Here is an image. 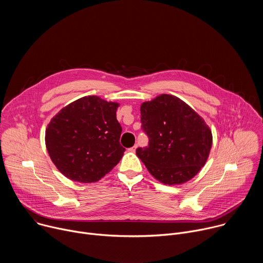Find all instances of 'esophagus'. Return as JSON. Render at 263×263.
Here are the masks:
<instances>
[{
    "instance_id": "esophagus-1",
    "label": "esophagus",
    "mask_w": 263,
    "mask_h": 263,
    "mask_svg": "<svg viewBox=\"0 0 263 263\" xmlns=\"http://www.w3.org/2000/svg\"><path fill=\"white\" fill-rule=\"evenodd\" d=\"M136 148H137V144H135L134 146L130 147V148H129V151H130V152H135V149H136Z\"/></svg>"
}]
</instances>
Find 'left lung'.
<instances>
[{
  "instance_id": "left-lung-1",
  "label": "left lung",
  "mask_w": 263,
  "mask_h": 263,
  "mask_svg": "<svg viewBox=\"0 0 263 263\" xmlns=\"http://www.w3.org/2000/svg\"><path fill=\"white\" fill-rule=\"evenodd\" d=\"M141 129L148 145L136 155L147 171L163 184H181L204 166L212 134L204 120L180 99L161 95L140 106Z\"/></svg>"
}]
</instances>
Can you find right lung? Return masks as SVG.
<instances>
[{
    "mask_svg": "<svg viewBox=\"0 0 263 263\" xmlns=\"http://www.w3.org/2000/svg\"><path fill=\"white\" fill-rule=\"evenodd\" d=\"M118 103L83 97L61 109L46 130V145L56 167L68 179L97 182L122 159Z\"/></svg>",
    "mask_w": 263,
    "mask_h": 263,
    "instance_id": "1",
    "label": "right lung"
}]
</instances>
